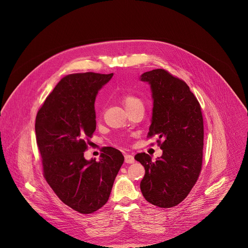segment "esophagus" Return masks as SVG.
Returning a JSON list of instances; mask_svg holds the SVG:
<instances>
[{
	"label": "esophagus",
	"instance_id": "34e87169",
	"mask_svg": "<svg viewBox=\"0 0 248 248\" xmlns=\"http://www.w3.org/2000/svg\"><path fill=\"white\" fill-rule=\"evenodd\" d=\"M124 162L126 164H132V163H134V157L130 154H125L124 155Z\"/></svg>",
	"mask_w": 248,
	"mask_h": 248
}]
</instances>
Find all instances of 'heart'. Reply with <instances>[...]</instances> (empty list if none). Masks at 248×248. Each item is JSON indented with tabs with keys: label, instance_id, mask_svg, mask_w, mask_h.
I'll return each mask as SVG.
<instances>
[{
	"label": "heart",
	"instance_id": "1",
	"mask_svg": "<svg viewBox=\"0 0 248 248\" xmlns=\"http://www.w3.org/2000/svg\"><path fill=\"white\" fill-rule=\"evenodd\" d=\"M121 101L124 104L125 109L131 108L137 104H142V102H141V100L138 97H136L131 93H123L121 95Z\"/></svg>",
	"mask_w": 248,
	"mask_h": 248
}]
</instances>
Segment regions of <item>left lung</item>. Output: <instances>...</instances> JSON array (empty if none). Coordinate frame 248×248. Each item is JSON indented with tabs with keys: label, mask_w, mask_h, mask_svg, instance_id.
Wrapping results in <instances>:
<instances>
[{
	"label": "left lung",
	"mask_w": 248,
	"mask_h": 248,
	"mask_svg": "<svg viewBox=\"0 0 248 248\" xmlns=\"http://www.w3.org/2000/svg\"><path fill=\"white\" fill-rule=\"evenodd\" d=\"M140 78L150 84L153 97L152 123L147 137L157 135L158 145L163 150L156 161L146 153L135 155V160L145 169L140 189L149 203L170 208L188 195L202 169L201 107L188 85L163 68L146 72Z\"/></svg>",
	"instance_id": "left-lung-1"
}]
</instances>
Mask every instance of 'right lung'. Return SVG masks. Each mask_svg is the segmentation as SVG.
<instances>
[{
	"instance_id": "obj_1",
	"label": "right lung",
	"mask_w": 248,
	"mask_h": 248,
	"mask_svg": "<svg viewBox=\"0 0 248 248\" xmlns=\"http://www.w3.org/2000/svg\"><path fill=\"white\" fill-rule=\"evenodd\" d=\"M113 74H74L62 78L46 98L35 121L43 174L57 196L81 214L107 203L124 161L122 152L103 147L99 161L84 152L96 129L94 103Z\"/></svg>"
}]
</instances>
